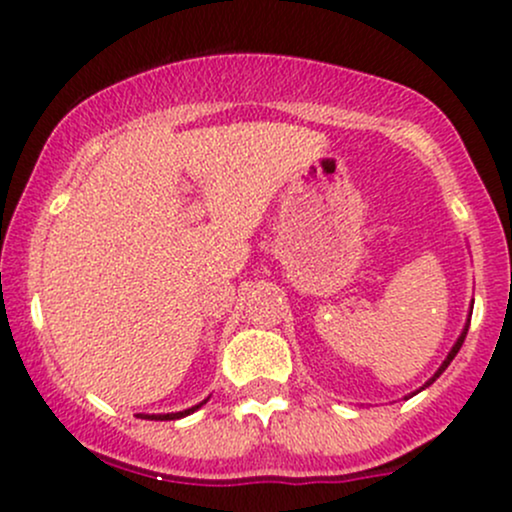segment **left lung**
Returning <instances> with one entry per match:
<instances>
[{
	"label": "left lung",
	"instance_id": "1",
	"mask_svg": "<svg viewBox=\"0 0 512 512\" xmlns=\"http://www.w3.org/2000/svg\"><path fill=\"white\" fill-rule=\"evenodd\" d=\"M467 330H469V322H467V325H464V332L460 334V339H457V342H455V346H452V351H450V354H448V358H445V361H443V366H440V368H438V373H436V375H433V378H431V380H428V383H426L424 387H428V385H431V383H433V380H436V378H438V375H440V373H443V370L450 366V361H452V358H455V356H457V351H460V346H462V342H464V337H467ZM424 387H421V390H424Z\"/></svg>",
	"mask_w": 512,
	"mask_h": 512
}]
</instances>
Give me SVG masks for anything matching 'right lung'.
Instances as JSON below:
<instances>
[{
    "mask_svg": "<svg viewBox=\"0 0 512 512\" xmlns=\"http://www.w3.org/2000/svg\"><path fill=\"white\" fill-rule=\"evenodd\" d=\"M202 404H204V402H202ZM202 404H197V407H192V409L178 411V414H154V416H144V414H142V419H158V421H173V419H182V416H187V414H192V411H197L199 407H202Z\"/></svg>",
    "mask_w": 512,
    "mask_h": 512,
    "instance_id": "obj_1",
    "label": "right lung"
}]
</instances>
